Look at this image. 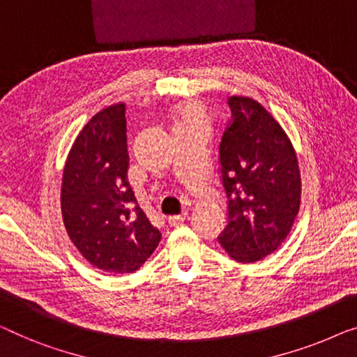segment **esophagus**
Wrapping results in <instances>:
<instances>
[{"label":"esophagus","mask_w":357,"mask_h":357,"mask_svg":"<svg viewBox=\"0 0 357 357\" xmlns=\"http://www.w3.org/2000/svg\"><path fill=\"white\" fill-rule=\"evenodd\" d=\"M185 219H187V213H183L180 215H170V217H167V222L170 225H180Z\"/></svg>","instance_id":"1"}]
</instances>
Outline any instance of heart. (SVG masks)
Instances as JSON below:
<instances>
[{"instance_id": "1", "label": "heart", "mask_w": 357, "mask_h": 357, "mask_svg": "<svg viewBox=\"0 0 357 357\" xmlns=\"http://www.w3.org/2000/svg\"><path fill=\"white\" fill-rule=\"evenodd\" d=\"M211 123V111L203 101L193 100L185 102L183 106L178 107L175 114L174 128L177 127H201L208 128Z\"/></svg>"}]
</instances>
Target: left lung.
I'll list each match as a JSON object with an SVG mask.
<instances>
[{"label": "left lung", "instance_id": "left-lung-1", "mask_svg": "<svg viewBox=\"0 0 357 357\" xmlns=\"http://www.w3.org/2000/svg\"><path fill=\"white\" fill-rule=\"evenodd\" d=\"M231 121L220 142L229 224L219 238L231 259L252 264L278 250L301 204L293 143L259 101L230 96Z\"/></svg>", "mask_w": 357, "mask_h": 357}]
</instances>
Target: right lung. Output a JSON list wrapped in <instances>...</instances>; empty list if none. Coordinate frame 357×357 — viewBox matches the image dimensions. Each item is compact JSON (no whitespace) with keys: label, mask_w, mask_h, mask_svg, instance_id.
Returning a JSON list of instances; mask_svg holds the SVG:
<instances>
[{"label":"right lung","mask_w":357,"mask_h":357,"mask_svg":"<svg viewBox=\"0 0 357 357\" xmlns=\"http://www.w3.org/2000/svg\"><path fill=\"white\" fill-rule=\"evenodd\" d=\"M126 105L107 106L85 123L67 154L61 213L67 235L93 267L140 268L161 241L128 185Z\"/></svg>","instance_id":"add662e5"}]
</instances>
